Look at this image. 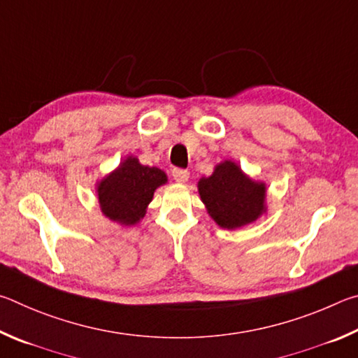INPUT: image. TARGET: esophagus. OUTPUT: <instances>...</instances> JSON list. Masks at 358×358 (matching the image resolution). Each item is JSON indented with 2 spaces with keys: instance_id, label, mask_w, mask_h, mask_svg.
Listing matches in <instances>:
<instances>
[{
  "instance_id": "1",
  "label": "esophagus",
  "mask_w": 358,
  "mask_h": 358,
  "mask_svg": "<svg viewBox=\"0 0 358 358\" xmlns=\"http://www.w3.org/2000/svg\"><path fill=\"white\" fill-rule=\"evenodd\" d=\"M173 178L178 180V182H187L190 178V173L184 168H174L173 169Z\"/></svg>"
}]
</instances>
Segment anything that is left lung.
Instances as JSON below:
<instances>
[{
  "label": "left lung",
  "mask_w": 358,
  "mask_h": 358,
  "mask_svg": "<svg viewBox=\"0 0 358 358\" xmlns=\"http://www.w3.org/2000/svg\"><path fill=\"white\" fill-rule=\"evenodd\" d=\"M199 195L217 224L227 229L255 222L264 212L266 187L255 182L233 162H223L198 184Z\"/></svg>",
  "instance_id": "left-lung-1"
}]
</instances>
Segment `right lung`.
I'll list each match as a JSON object with an SVG mask.
<instances>
[{
  "label": "right lung",
  "instance_id": "1",
  "mask_svg": "<svg viewBox=\"0 0 358 358\" xmlns=\"http://www.w3.org/2000/svg\"><path fill=\"white\" fill-rule=\"evenodd\" d=\"M166 182L159 168L144 166L136 157L124 160L116 171L100 180L99 203L103 214L121 224H135L146 214L157 187Z\"/></svg>",
  "mask_w": 358,
  "mask_h": 358
}]
</instances>
